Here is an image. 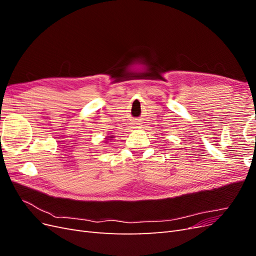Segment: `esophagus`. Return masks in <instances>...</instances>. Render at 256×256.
<instances>
[{
  "mask_svg": "<svg viewBox=\"0 0 256 256\" xmlns=\"http://www.w3.org/2000/svg\"><path fill=\"white\" fill-rule=\"evenodd\" d=\"M140 126H141L140 122H134V128H138Z\"/></svg>",
  "mask_w": 256,
  "mask_h": 256,
  "instance_id": "esophagus-1",
  "label": "esophagus"
}]
</instances>
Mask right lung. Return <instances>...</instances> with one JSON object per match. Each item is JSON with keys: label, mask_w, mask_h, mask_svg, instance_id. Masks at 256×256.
Returning a JSON list of instances; mask_svg holds the SVG:
<instances>
[{"label": "right lung", "mask_w": 256, "mask_h": 256, "mask_svg": "<svg viewBox=\"0 0 256 256\" xmlns=\"http://www.w3.org/2000/svg\"><path fill=\"white\" fill-rule=\"evenodd\" d=\"M110 138H113V136H110Z\"/></svg>", "instance_id": "1"}]
</instances>
